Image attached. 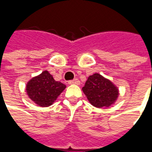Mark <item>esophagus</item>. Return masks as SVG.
Listing matches in <instances>:
<instances>
[{"mask_svg":"<svg viewBox=\"0 0 152 152\" xmlns=\"http://www.w3.org/2000/svg\"><path fill=\"white\" fill-rule=\"evenodd\" d=\"M68 84H69V85H79L80 80L78 79L72 80H69V81H68Z\"/></svg>","mask_w":152,"mask_h":152,"instance_id":"34e87169","label":"esophagus"}]
</instances>
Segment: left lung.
I'll return each mask as SVG.
<instances>
[{
  "mask_svg": "<svg viewBox=\"0 0 152 152\" xmlns=\"http://www.w3.org/2000/svg\"><path fill=\"white\" fill-rule=\"evenodd\" d=\"M82 90L89 102L99 108L108 107L114 104L119 95L117 87L99 73L88 77Z\"/></svg>",
  "mask_w": 152,
  "mask_h": 152,
  "instance_id": "left-lung-1",
  "label": "left lung"
}]
</instances>
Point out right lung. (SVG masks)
I'll use <instances>...</instances> for the list:
<instances>
[{
  "mask_svg": "<svg viewBox=\"0 0 152 152\" xmlns=\"http://www.w3.org/2000/svg\"><path fill=\"white\" fill-rule=\"evenodd\" d=\"M66 88V86L54 80L48 71L31 78L27 84L26 90L28 97L40 107H49L55 102Z\"/></svg>",
  "mask_w": 152,
  "mask_h": 152,
  "instance_id": "obj_1",
  "label": "right lung"
}]
</instances>
